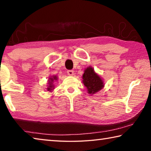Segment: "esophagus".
I'll use <instances>...</instances> for the list:
<instances>
[{
    "mask_svg": "<svg viewBox=\"0 0 151 151\" xmlns=\"http://www.w3.org/2000/svg\"><path fill=\"white\" fill-rule=\"evenodd\" d=\"M67 73L68 75L69 76H73L74 75V71L72 70H69L67 71Z\"/></svg>",
    "mask_w": 151,
    "mask_h": 151,
    "instance_id": "1",
    "label": "esophagus"
}]
</instances>
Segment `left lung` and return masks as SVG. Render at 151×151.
<instances>
[{
	"instance_id": "left-lung-1",
	"label": "left lung",
	"mask_w": 151,
	"mask_h": 151,
	"mask_svg": "<svg viewBox=\"0 0 151 151\" xmlns=\"http://www.w3.org/2000/svg\"><path fill=\"white\" fill-rule=\"evenodd\" d=\"M82 78L88 93L91 95L98 93L104 86L103 79L94 71L92 66L85 68Z\"/></svg>"
}]
</instances>
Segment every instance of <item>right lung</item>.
Instances as JSON below:
<instances>
[{
	"instance_id": "1",
	"label": "right lung",
	"mask_w": 151,
	"mask_h": 151,
	"mask_svg": "<svg viewBox=\"0 0 151 151\" xmlns=\"http://www.w3.org/2000/svg\"><path fill=\"white\" fill-rule=\"evenodd\" d=\"M58 80V77L57 76H55V75H52L51 76L48 78V83H47V91H49V92H52L53 90L55 89V85H54V83L55 81H57Z\"/></svg>"
}]
</instances>
